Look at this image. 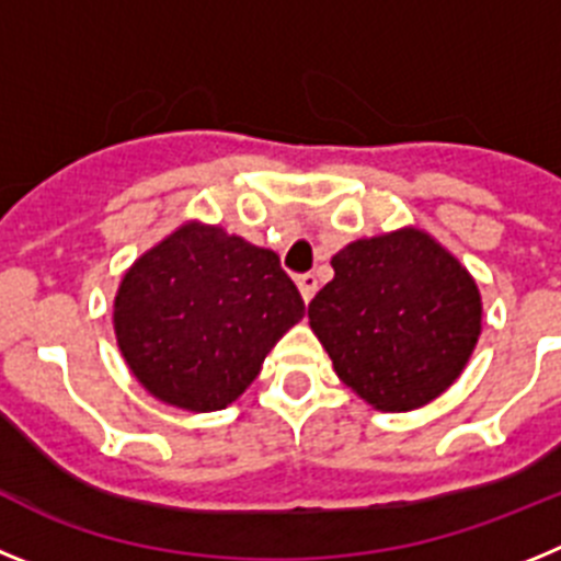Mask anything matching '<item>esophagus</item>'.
Instances as JSON below:
<instances>
[{
  "mask_svg": "<svg viewBox=\"0 0 561 561\" xmlns=\"http://www.w3.org/2000/svg\"><path fill=\"white\" fill-rule=\"evenodd\" d=\"M297 286H300V295H304V300L309 304L311 297H314V291H317V275H314V272H304V275H297Z\"/></svg>",
  "mask_w": 561,
  "mask_h": 561,
  "instance_id": "obj_1",
  "label": "esophagus"
}]
</instances>
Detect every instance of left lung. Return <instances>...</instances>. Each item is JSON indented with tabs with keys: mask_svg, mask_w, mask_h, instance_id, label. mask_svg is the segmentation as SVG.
Wrapping results in <instances>:
<instances>
[{
	"mask_svg": "<svg viewBox=\"0 0 561 561\" xmlns=\"http://www.w3.org/2000/svg\"><path fill=\"white\" fill-rule=\"evenodd\" d=\"M331 266L334 280L309 304V323L336 376L390 413L444 393L480 334L469 272L421 230L354 241Z\"/></svg>",
	"mask_w": 561,
	"mask_h": 561,
	"instance_id": "1",
	"label": "left lung"
}]
</instances>
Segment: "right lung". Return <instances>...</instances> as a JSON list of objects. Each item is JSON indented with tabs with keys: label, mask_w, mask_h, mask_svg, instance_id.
<instances>
[{
	"label": "right lung",
	"mask_w": 561,
	"mask_h": 561,
	"mask_svg": "<svg viewBox=\"0 0 561 561\" xmlns=\"http://www.w3.org/2000/svg\"><path fill=\"white\" fill-rule=\"evenodd\" d=\"M306 304L272 250L185 225L126 272L114 334L142 388L173 408L225 410Z\"/></svg>",
	"instance_id": "1"
}]
</instances>
